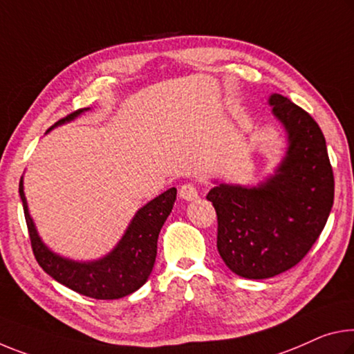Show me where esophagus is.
<instances>
[{"instance_id":"34e87169","label":"esophagus","mask_w":354,"mask_h":354,"mask_svg":"<svg viewBox=\"0 0 354 354\" xmlns=\"http://www.w3.org/2000/svg\"><path fill=\"white\" fill-rule=\"evenodd\" d=\"M179 197L184 198L186 201H194L198 198V190L192 183H186L183 184L181 189H179Z\"/></svg>"}]
</instances>
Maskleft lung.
Returning a JSON list of instances; mask_svg holds the SVG:
<instances>
[{"instance_id": "obj_1", "label": "left lung", "mask_w": 354, "mask_h": 354, "mask_svg": "<svg viewBox=\"0 0 354 354\" xmlns=\"http://www.w3.org/2000/svg\"><path fill=\"white\" fill-rule=\"evenodd\" d=\"M268 102L288 143L274 175L252 187L218 183L206 195L217 214L222 260L230 271L255 280L298 265L323 232L334 203L322 129L280 94H271Z\"/></svg>"}]
</instances>
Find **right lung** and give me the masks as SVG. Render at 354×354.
<instances>
[{"instance_id":"right-lung-1","label":"right lung","mask_w":354,"mask_h":354,"mask_svg":"<svg viewBox=\"0 0 354 354\" xmlns=\"http://www.w3.org/2000/svg\"><path fill=\"white\" fill-rule=\"evenodd\" d=\"M86 110L89 109H82L67 115L50 127V131L56 126L75 120ZM19 192L21 203H24L32 254H35L39 266L56 282L94 299L124 298L147 282L154 268L157 238H159L160 228L165 223L167 217L170 216L176 200L175 187L165 190L159 197L140 207L113 250L99 260L75 261L55 254L39 236L35 222L28 211L24 192V176L20 179Z\"/></svg>"}]
</instances>
